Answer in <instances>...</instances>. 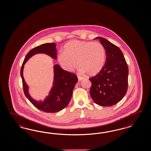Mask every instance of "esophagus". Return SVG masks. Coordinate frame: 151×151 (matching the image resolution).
Returning a JSON list of instances; mask_svg holds the SVG:
<instances>
[{
	"label": "esophagus",
	"instance_id": "obj_1",
	"mask_svg": "<svg viewBox=\"0 0 151 151\" xmlns=\"http://www.w3.org/2000/svg\"><path fill=\"white\" fill-rule=\"evenodd\" d=\"M78 80H79V81H81V80H82L83 79V78H82L81 76H78Z\"/></svg>",
	"mask_w": 151,
	"mask_h": 151
}]
</instances>
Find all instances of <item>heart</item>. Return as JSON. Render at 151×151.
<instances>
[{"label": "heart", "instance_id": "obj_1", "mask_svg": "<svg viewBox=\"0 0 151 151\" xmlns=\"http://www.w3.org/2000/svg\"><path fill=\"white\" fill-rule=\"evenodd\" d=\"M58 59L62 68L66 71H73L78 62L82 73L95 76L104 68L105 49L98 42L69 41L64 46V52L58 56Z\"/></svg>", "mask_w": 151, "mask_h": 151}]
</instances>
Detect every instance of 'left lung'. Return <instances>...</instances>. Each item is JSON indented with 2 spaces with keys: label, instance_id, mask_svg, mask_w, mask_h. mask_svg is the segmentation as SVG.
<instances>
[{
  "label": "left lung",
  "instance_id": "left-lung-1",
  "mask_svg": "<svg viewBox=\"0 0 151 151\" xmlns=\"http://www.w3.org/2000/svg\"><path fill=\"white\" fill-rule=\"evenodd\" d=\"M99 39L106 50V59L102 70L90 78V95L96 104L111 106L117 104L126 95L128 88V68L122 51L102 37Z\"/></svg>",
  "mask_w": 151,
  "mask_h": 151
}]
</instances>
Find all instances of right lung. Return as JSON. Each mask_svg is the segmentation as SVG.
<instances>
[{"label":"right lung","instance_id":"add662e5","mask_svg":"<svg viewBox=\"0 0 151 151\" xmlns=\"http://www.w3.org/2000/svg\"><path fill=\"white\" fill-rule=\"evenodd\" d=\"M37 54H44L56 60V44L54 42L42 44L29 51L26 55L20 70L25 95L37 109L48 113L58 112L68 105L73 95L74 87L78 82V77L75 74L66 71L59 65L55 64L53 66L54 80L52 86L48 96H46L43 100L37 101L34 99L29 94V86L24 80L23 70L24 65L27 60Z\"/></svg>","mask_w":151,"mask_h":151}]
</instances>
